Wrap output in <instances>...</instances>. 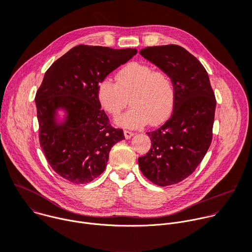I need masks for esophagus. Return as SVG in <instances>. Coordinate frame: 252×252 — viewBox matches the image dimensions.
Wrapping results in <instances>:
<instances>
[{
  "instance_id": "esophagus-1",
  "label": "esophagus",
  "mask_w": 252,
  "mask_h": 252,
  "mask_svg": "<svg viewBox=\"0 0 252 252\" xmlns=\"http://www.w3.org/2000/svg\"><path fill=\"white\" fill-rule=\"evenodd\" d=\"M124 133H125V136H126V139L130 138V137L134 134L132 131H129V130H125V131H124Z\"/></svg>"
}]
</instances>
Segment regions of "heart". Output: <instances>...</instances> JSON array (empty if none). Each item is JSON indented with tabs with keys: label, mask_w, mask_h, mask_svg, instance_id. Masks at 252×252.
Wrapping results in <instances>:
<instances>
[{
	"label": "heart",
	"mask_w": 252,
	"mask_h": 252,
	"mask_svg": "<svg viewBox=\"0 0 252 252\" xmlns=\"http://www.w3.org/2000/svg\"><path fill=\"white\" fill-rule=\"evenodd\" d=\"M102 79L96 88V98L101 109L118 117L128 102L130 109L117 120L126 128L164 123L173 110L174 87L170 77L149 64L132 62L122 67L116 77Z\"/></svg>",
	"instance_id": "1"
}]
</instances>
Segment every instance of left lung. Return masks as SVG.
<instances>
[{"label":"left lung","mask_w":252,"mask_h":252,"mask_svg":"<svg viewBox=\"0 0 252 252\" xmlns=\"http://www.w3.org/2000/svg\"><path fill=\"white\" fill-rule=\"evenodd\" d=\"M139 54L170 77L175 98L170 119L147 132L152 147L138 165L155 185H175L195 170L210 147L217 100L204 66L185 48L148 47Z\"/></svg>","instance_id":"obj_1"}]
</instances>
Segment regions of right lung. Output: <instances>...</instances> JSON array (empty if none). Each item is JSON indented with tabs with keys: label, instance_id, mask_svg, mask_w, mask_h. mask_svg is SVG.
I'll list each match as a JSON object with an SVG mask.
<instances>
[{
	"label": "right lung",
	"instance_id": "1",
	"mask_svg": "<svg viewBox=\"0 0 252 252\" xmlns=\"http://www.w3.org/2000/svg\"><path fill=\"white\" fill-rule=\"evenodd\" d=\"M135 49L115 50L80 45L58 59L46 71L35 94L39 138L51 167L63 178L88 184L105 169L111 149L125 139L111 126L96 98L97 84L130 60ZM67 116L56 122V111Z\"/></svg>",
	"mask_w": 252,
	"mask_h": 252
}]
</instances>
